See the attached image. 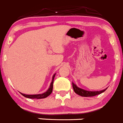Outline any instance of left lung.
Wrapping results in <instances>:
<instances>
[{
	"label": "left lung",
	"instance_id": "obj_1",
	"mask_svg": "<svg viewBox=\"0 0 123 123\" xmlns=\"http://www.w3.org/2000/svg\"><path fill=\"white\" fill-rule=\"evenodd\" d=\"M72 86H73V88H74V92H75V93L82 97L94 96H96L99 94H101L102 93L104 92L107 89L106 88V89L103 90L96 91V92H91V91H87V90H85L84 89H82V88H79V87H78L77 86H76L75 84L73 83V82H72Z\"/></svg>",
	"mask_w": 123,
	"mask_h": 123
}]
</instances>
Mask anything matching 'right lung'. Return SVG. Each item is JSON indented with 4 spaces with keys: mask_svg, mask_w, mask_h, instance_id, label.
Returning a JSON list of instances; mask_svg holds the SVG:
<instances>
[{
    "mask_svg": "<svg viewBox=\"0 0 123 123\" xmlns=\"http://www.w3.org/2000/svg\"><path fill=\"white\" fill-rule=\"evenodd\" d=\"M55 74L53 75V80H52V82H51L50 86H49V88H48V90L45 93H42V94H23V93H21L23 96L27 98H29V99H43V98H45L47 97H48V96L50 95L51 93L53 92V82H54V79L55 77Z\"/></svg>",
    "mask_w": 123,
    "mask_h": 123,
    "instance_id": "obj_1",
    "label": "right lung"
}]
</instances>
